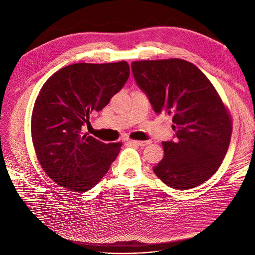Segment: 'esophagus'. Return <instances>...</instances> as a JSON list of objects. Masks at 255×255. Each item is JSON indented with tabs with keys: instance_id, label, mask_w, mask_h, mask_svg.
<instances>
[{
	"instance_id": "1",
	"label": "esophagus",
	"mask_w": 255,
	"mask_h": 255,
	"mask_svg": "<svg viewBox=\"0 0 255 255\" xmlns=\"http://www.w3.org/2000/svg\"><path fill=\"white\" fill-rule=\"evenodd\" d=\"M129 143H132L134 145H137V146H140V148H143V146H145L146 144H149L150 141L146 140V141H137V140H130Z\"/></svg>"
}]
</instances>
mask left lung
<instances>
[{
    "mask_svg": "<svg viewBox=\"0 0 255 255\" xmlns=\"http://www.w3.org/2000/svg\"><path fill=\"white\" fill-rule=\"evenodd\" d=\"M134 79L156 114L172 115L174 140L163 141L165 155L153 171L168 186L189 189L218 170L232 135V121L205 74L184 59L130 64Z\"/></svg>",
    "mask_w": 255,
    "mask_h": 255,
    "instance_id": "obj_1",
    "label": "left lung"
}]
</instances>
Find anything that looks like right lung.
<instances>
[{"label": "right lung", "mask_w": 255, "mask_h": 255, "mask_svg": "<svg viewBox=\"0 0 255 255\" xmlns=\"http://www.w3.org/2000/svg\"><path fill=\"white\" fill-rule=\"evenodd\" d=\"M127 61L73 64L43 84L32 114V139L49 177L76 192L90 190L109 171L121 142L104 143L83 134L89 115L100 112L125 86Z\"/></svg>", "instance_id": "1"}]
</instances>
